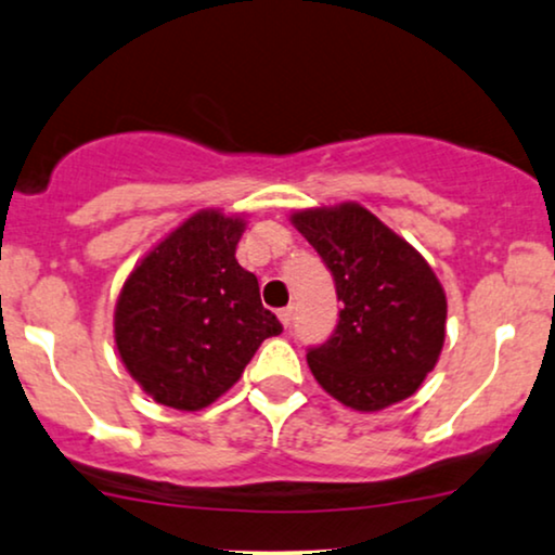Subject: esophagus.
<instances>
[{"label":"esophagus","instance_id":"esophagus-1","mask_svg":"<svg viewBox=\"0 0 555 555\" xmlns=\"http://www.w3.org/2000/svg\"><path fill=\"white\" fill-rule=\"evenodd\" d=\"M276 314H279V322H282L284 327H289L292 325V318H294V307L292 305L284 307V310H279Z\"/></svg>","mask_w":555,"mask_h":555}]
</instances>
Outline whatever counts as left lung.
Returning a JSON list of instances; mask_svg holds the SVG:
<instances>
[{"instance_id": "8db88e82", "label": "left lung", "mask_w": 555, "mask_h": 555, "mask_svg": "<svg viewBox=\"0 0 555 555\" xmlns=\"http://www.w3.org/2000/svg\"><path fill=\"white\" fill-rule=\"evenodd\" d=\"M289 220L333 271L343 301L335 333L307 353L320 387L359 412L415 395L446 343L448 301L430 263L359 202L297 209Z\"/></svg>"}]
</instances>
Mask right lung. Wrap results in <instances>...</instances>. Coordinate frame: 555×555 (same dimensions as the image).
I'll return each instance as SVG.
<instances>
[{
    "label": "right lung",
    "mask_w": 555,
    "mask_h": 555,
    "mask_svg": "<svg viewBox=\"0 0 555 555\" xmlns=\"http://www.w3.org/2000/svg\"><path fill=\"white\" fill-rule=\"evenodd\" d=\"M243 215L199 209L135 263L115 305V346L145 395L196 412L243 376L282 333L258 279L235 258Z\"/></svg>",
    "instance_id": "right-lung-1"
}]
</instances>
